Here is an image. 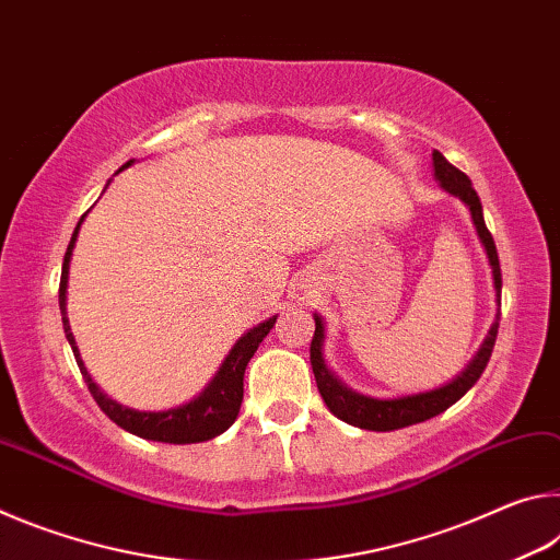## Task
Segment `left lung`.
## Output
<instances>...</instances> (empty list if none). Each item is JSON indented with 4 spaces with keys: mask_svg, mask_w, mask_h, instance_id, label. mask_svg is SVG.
<instances>
[{
    "mask_svg": "<svg viewBox=\"0 0 560 560\" xmlns=\"http://www.w3.org/2000/svg\"><path fill=\"white\" fill-rule=\"evenodd\" d=\"M432 167H434V179L447 189L450 195L459 197V200L469 207L471 212V222L477 226L479 242L485 244L489 267H491V277H494V289H497V303H501V267H499V254H497V244L491 240V232L485 224V212H481V202L479 195L474 192L471 179L462 173V170L447 163L440 150L432 153ZM499 316L491 324L489 334L485 338V343L477 350V355L469 360V365L454 377L452 383L438 387V390L430 393H417V395H405V397H393V400H377V397H368L353 393L350 387H346L338 377L328 371L326 358H324V338H326V328L324 320L316 314V334L314 340H311V368H314L316 375V385L318 393L324 397V402L330 412L340 420L353 424V428L360 430H375V432H390V430H400L407 428V424H417L430 420V417L440 415L452 407L459 397L469 390V387L479 381L481 373L491 358V350H494L497 343V334H499Z\"/></svg>",
    "mask_w": 560,
    "mask_h": 560,
    "instance_id": "8db88e82",
    "label": "left lung"
}]
</instances>
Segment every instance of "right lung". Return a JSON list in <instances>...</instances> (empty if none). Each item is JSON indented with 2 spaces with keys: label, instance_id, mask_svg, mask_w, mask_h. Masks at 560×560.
Wrapping results in <instances>:
<instances>
[{
  "label": "right lung",
  "instance_id": "obj_1",
  "mask_svg": "<svg viewBox=\"0 0 560 560\" xmlns=\"http://www.w3.org/2000/svg\"><path fill=\"white\" fill-rule=\"evenodd\" d=\"M132 165V160H128L126 165ZM120 167V170H122ZM86 217V214H83ZM81 217V222H83ZM81 222L75 224V230L71 234L69 249H66L63 257V267H61V283H59V308H61V320H63V334L66 340L75 355V363L81 368L83 381L89 385V393L93 395V400L98 402V407L106 412L113 422L118 424L130 434H138L143 440H153V442H167V444H192V442H207L222 434L224 430L232 428V422L236 420L242 407V397H244V371L246 363H249L252 355L257 353V348L264 338H267L269 330L277 324V316H271L264 324L254 326L252 330L236 340L234 348L230 350V355L224 358V363L220 365V371L212 377V383L205 387V390L189 400L187 405H179L175 410H165V412H138L130 410V407H122L116 400L101 390V387L93 383V377L89 375L86 365H83L79 346H75V338L71 334L69 326V316H66V287H69V264H71V254H73V244L75 236H79Z\"/></svg>",
  "mask_w": 560,
  "mask_h": 560
}]
</instances>
